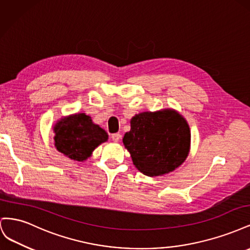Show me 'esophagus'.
I'll return each instance as SVG.
<instances>
[{"instance_id":"obj_1","label":"esophagus","mask_w":250,"mask_h":250,"mask_svg":"<svg viewBox=\"0 0 250 250\" xmlns=\"http://www.w3.org/2000/svg\"><path fill=\"white\" fill-rule=\"evenodd\" d=\"M111 139L113 142H119L121 139V134L120 133H113L111 134Z\"/></svg>"}]
</instances>
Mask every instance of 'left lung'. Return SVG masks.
Returning a JSON list of instances; mask_svg holds the SVG:
<instances>
[{
	"label": "left lung",
	"instance_id": "left-lung-1",
	"mask_svg": "<svg viewBox=\"0 0 250 250\" xmlns=\"http://www.w3.org/2000/svg\"><path fill=\"white\" fill-rule=\"evenodd\" d=\"M130 127L123 143L143 174L164 175L186 161L191 144L190 127L176 110L141 112L131 119Z\"/></svg>",
	"mask_w": 250,
	"mask_h": 250
}]
</instances>
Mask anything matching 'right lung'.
<instances>
[{
    "instance_id": "1",
    "label": "right lung",
    "mask_w": 250,
    "mask_h": 250,
    "mask_svg": "<svg viewBox=\"0 0 250 250\" xmlns=\"http://www.w3.org/2000/svg\"><path fill=\"white\" fill-rule=\"evenodd\" d=\"M53 130L56 149L78 162L87 160L93 151L108 139L106 131L94 124L85 113H75L59 120Z\"/></svg>"
}]
</instances>
